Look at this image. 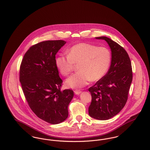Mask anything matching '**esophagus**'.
Here are the masks:
<instances>
[{
  "instance_id": "34e87169",
  "label": "esophagus",
  "mask_w": 150,
  "mask_h": 150,
  "mask_svg": "<svg viewBox=\"0 0 150 150\" xmlns=\"http://www.w3.org/2000/svg\"><path fill=\"white\" fill-rule=\"evenodd\" d=\"M74 93L75 94H79L81 93V91L80 90H75V91H74Z\"/></svg>"
}]
</instances>
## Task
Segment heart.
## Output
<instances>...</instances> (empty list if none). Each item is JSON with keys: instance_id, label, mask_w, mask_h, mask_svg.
Wrapping results in <instances>:
<instances>
[{"instance_id": "1", "label": "heart", "mask_w": 150, "mask_h": 150, "mask_svg": "<svg viewBox=\"0 0 150 150\" xmlns=\"http://www.w3.org/2000/svg\"><path fill=\"white\" fill-rule=\"evenodd\" d=\"M111 61L110 50L105 47H98L89 43L75 44L67 50V55L61 54L56 58V65L60 73L69 76L78 64L79 71L65 82L68 88H80L92 80L96 81L106 74Z\"/></svg>"}]
</instances>
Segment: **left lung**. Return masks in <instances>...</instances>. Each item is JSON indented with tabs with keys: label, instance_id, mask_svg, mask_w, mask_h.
<instances>
[{
	"label": "left lung",
	"instance_id": "obj_1",
	"mask_svg": "<svg viewBox=\"0 0 150 150\" xmlns=\"http://www.w3.org/2000/svg\"><path fill=\"white\" fill-rule=\"evenodd\" d=\"M96 38L107 42L112 58L107 74L88 89L92 96L88 112L96 119L106 120L117 114L125 105L133 72L128 54L123 47L106 36Z\"/></svg>",
	"mask_w": 150,
	"mask_h": 150
}]
</instances>
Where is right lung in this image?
Returning <instances> with one entry per match:
<instances>
[{"label":"right lung","mask_w":150,"mask_h":150,"mask_svg":"<svg viewBox=\"0 0 150 150\" xmlns=\"http://www.w3.org/2000/svg\"><path fill=\"white\" fill-rule=\"evenodd\" d=\"M66 42L47 40L31 46L20 68V81L33 112L44 121L59 124L68 117V106L74 93L61 91L63 83L56 65V54Z\"/></svg>","instance_id":"obj_1"}]
</instances>
